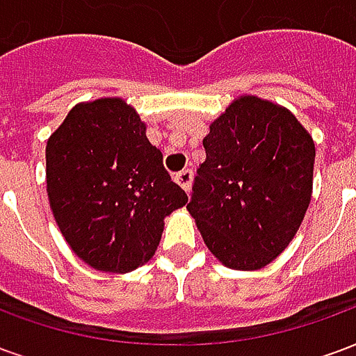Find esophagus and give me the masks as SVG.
Here are the masks:
<instances>
[{
  "mask_svg": "<svg viewBox=\"0 0 356 356\" xmlns=\"http://www.w3.org/2000/svg\"><path fill=\"white\" fill-rule=\"evenodd\" d=\"M193 177H194V173L193 170H183V171H179V173H175V181H177V185L183 186V191H191V186H193Z\"/></svg>",
  "mask_w": 356,
  "mask_h": 356,
  "instance_id": "1",
  "label": "esophagus"
}]
</instances>
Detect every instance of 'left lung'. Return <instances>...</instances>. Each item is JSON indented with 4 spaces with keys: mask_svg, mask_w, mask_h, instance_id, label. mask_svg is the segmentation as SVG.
<instances>
[{
    "mask_svg": "<svg viewBox=\"0 0 356 356\" xmlns=\"http://www.w3.org/2000/svg\"><path fill=\"white\" fill-rule=\"evenodd\" d=\"M204 148L188 213L225 267H265L290 244L309 208L313 137L288 108L244 95L209 125Z\"/></svg>",
    "mask_w": 356,
    "mask_h": 356,
    "instance_id": "8db88e82",
    "label": "left lung"
}]
</instances>
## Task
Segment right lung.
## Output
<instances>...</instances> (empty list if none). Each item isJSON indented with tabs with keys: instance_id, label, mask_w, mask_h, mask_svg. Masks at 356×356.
<instances>
[{
	"instance_id": "1",
	"label": "right lung",
	"mask_w": 356,
	"mask_h": 356,
	"mask_svg": "<svg viewBox=\"0 0 356 356\" xmlns=\"http://www.w3.org/2000/svg\"><path fill=\"white\" fill-rule=\"evenodd\" d=\"M45 162L58 229L97 270L129 273L147 263L163 217L188 202L148 143L147 125L118 97L76 104L47 140Z\"/></svg>"
}]
</instances>
